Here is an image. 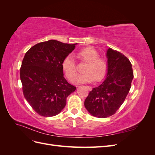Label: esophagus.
Listing matches in <instances>:
<instances>
[{
	"label": "esophagus",
	"mask_w": 155,
	"mask_h": 155,
	"mask_svg": "<svg viewBox=\"0 0 155 155\" xmlns=\"http://www.w3.org/2000/svg\"><path fill=\"white\" fill-rule=\"evenodd\" d=\"M87 87H88V89L89 91H91V90H92V87H90V86H88Z\"/></svg>",
	"instance_id": "obj_1"
}]
</instances>
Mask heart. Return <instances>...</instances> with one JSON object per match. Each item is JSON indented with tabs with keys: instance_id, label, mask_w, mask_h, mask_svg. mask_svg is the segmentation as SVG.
<instances>
[{
	"instance_id": "heart-1",
	"label": "heart",
	"mask_w": 155,
	"mask_h": 155,
	"mask_svg": "<svg viewBox=\"0 0 155 155\" xmlns=\"http://www.w3.org/2000/svg\"><path fill=\"white\" fill-rule=\"evenodd\" d=\"M78 58L87 62L83 74L78 75L75 79L76 83H91L94 80L100 81L107 72V63L104 58H100L99 53L92 47H87L79 51ZM61 66L64 73L69 81H72L76 76V64L72 55H68L63 60Z\"/></svg>"
}]
</instances>
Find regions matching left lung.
Instances as JSON below:
<instances>
[{
  "instance_id": "obj_1",
  "label": "left lung",
  "mask_w": 155,
  "mask_h": 155,
  "mask_svg": "<svg viewBox=\"0 0 155 155\" xmlns=\"http://www.w3.org/2000/svg\"><path fill=\"white\" fill-rule=\"evenodd\" d=\"M106 57V78L101 85L92 88L84 103L89 113L102 118L113 115L119 109L134 77L132 64L123 54L109 48Z\"/></svg>"
}]
</instances>
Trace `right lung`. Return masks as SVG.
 <instances>
[{"label": "right lung", "mask_w": 155, "mask_h": 155, "mask_svg": "<svg viewBox=\"0 0 155 155\" xmlns=\"http://www.w3.org/2000/svg\"><path fill=\"white\" fill-rule=\"evenodd\" d=\"M76 45L49 40L34 45L26 53L20 69L22 91L39 115L51 117L60 113L67 97L76 91L64 78L61 63Z\"/></svg>", "instance_id": "add662e5"}]
</instances>
